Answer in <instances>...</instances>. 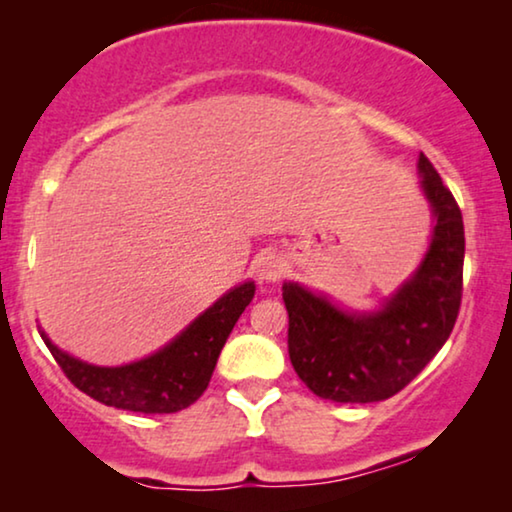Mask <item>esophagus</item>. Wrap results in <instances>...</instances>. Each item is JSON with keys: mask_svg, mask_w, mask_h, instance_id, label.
<instances>
[{"mask_svg": "<svg viewBox=\"0 0 512 512\" xmlns=\"http://www.w3.org/2000/svg\"><path fill=\"white\" fill-rule=\"evenodd\" d=\"M284 272V261L277 254H263L256 261V277L261 282H277Z\"/></svg>", "mask_w": 512, "mask_h": 512, "instance_id": "esophagus-1", "label": "esophagus"}]
</instances>
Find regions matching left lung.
<instances>
[{
	"instance_id": "obj_1",
	"label": "left lung",
	"mask_w": 512,
	"mask_h": 512,
	"mask_svg": "<svg viewBox=\"0 0 512 512\" xmlns=\"http://www.w3.org/2000/svg\"><path fill=\"white\" fill-rule=\"evenodd\" d=\"M417 172L433 214L417 270L375 310H347L298 282L282 284L289 356L300 380L335 403H375L419 375L450 338L461 305L464 221L436 167L419 153Z\"/></svg>"
}]
</instances>
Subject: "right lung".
<instances>
[{"mask_svg":"<svg viewBox=\"0 0 512 512\" xmlns=\"http://www.w3.org/2000/svg\"><path fill=\"white\" fill-rule=\"evenodd\" d=\"M254 291V282L233 286L165 347L123 366L81 361L53 345L46 331L39 333L74 387L95 401L144 415L179 412L198 401L207 389L221 349Z\"/></svg>","mask_w":512,"mask_h":512,"instance_id":"obj_1","label":"right lung"}]
</instances>
